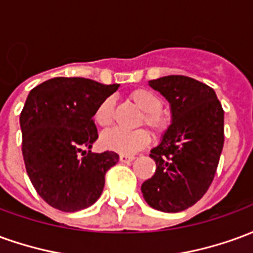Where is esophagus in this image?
Segmentation results:
<instances>
[{
  "mask_svg": "<svg viewBox=\"0 0 253 253\" xmlns=\"http://www.w3.org/2000/svg\"><path fill=\"white\" fill-rule=\"evenodd\" d=\"M135 159L134 156H130V154H121L119 156V160H121V163H131L132 160Z\"/></svg>",
  "mask_w": 253,
  "mask_h": 253,
  "instance_id": "esophagus-1",
  "label": "esophagus"
}]
</instances>
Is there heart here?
Listing matches in <instances>:
<instances>
[{
  "instance_id": "heart-1",
  "label": "heart",
  "mask_w": 253,
  "mask_h": 253,
  "mask_svg": "<svg viewBox=\"0 0 253 253\" xmlns=\"http://www.w3.org/2000/svg\"><path fill=\"white\" fill-rule=\"evenodd\" d=\"M128 97L143 114L142 123L156 132H163L167 127V121L161 114L164 101L159 94L146 88H137L130 92ZM114 121V100L104 99L94 111V122L101 127H108ZM150 134L145 128L127 131L123 128H112L105 131L100 142L103 148L121 154H134L146 148L150 143Z\"/></svg>"
}]
</instances>
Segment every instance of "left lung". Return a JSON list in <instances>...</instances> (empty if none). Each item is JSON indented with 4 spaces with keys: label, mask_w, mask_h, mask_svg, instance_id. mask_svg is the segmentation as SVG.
<instances>
[{
    "label": "left lung",
    "mask_w": 253,
    "mask_h": 253,
    "mask_svg": "<svg viewBox=\"0 0 253 253\" xmlns=\"http://www.w3.org/2000/svg\"><path fill=\"white\" fill-rule=\"evenodd\" d=\"M149 85L169 101L172 123L150 150L156 172L141 187L150 207L186 210L206 194L223 148V110L214 89L186 76H165Z\"/></svg>",
    "instance_id": "obj_1"
}]
</instances>
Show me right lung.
<instances>
[{
    "mask_svg": "<svg viewBox=\"0 0 253 253\" xmlns=\"http://www.w3.org/2000/svg\"><path fill=\"white\" fill-rule=\"evenodd\" d=\"M119 84L55 77L32 89L20 114L27 173L43 201L61 211L92 206L105 173L119 161L115 152L92 153L99 138L93 115Z\"/></svg>",
    "mask_w": 253,
    "mask_h": 253,
    "instance_id": "add662e5",
    "label": "right lung"
}]
</instances>
